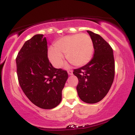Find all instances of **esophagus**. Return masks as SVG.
<instances>
[{
	"instance_id": "esophagus-1",
	"label": "esophagus",
	"mask_w": 135,
	"mask_h": 135,
	"mask_svg": "<svg viewBox=\"0 0 135 135\" xmlns=\"http://www.w3.org/2000/svg\"><path fill=\"white\" fill-rule=\"evenodd\" d=\"M68 74H69V75H72L73 71L72 70H68Z\"/></svg>"
}]
</instances>
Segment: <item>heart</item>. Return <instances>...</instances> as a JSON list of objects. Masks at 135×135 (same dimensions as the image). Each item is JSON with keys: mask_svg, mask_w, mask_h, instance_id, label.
Instances as JSON below:
<instances>
[{"mask_svg": "<svg viewBox=\"0 0 135 135\" xmlns=\"http://www.w3.org/2000/svg\"><path fill=\"white\" fill-rule=\"evenodd\" d=\"M94 46L91 37L88 34L78 33L62 37L54 44L48 52L49 60L57 68L62 66L64 56L75 66H82L91 60Z\"/></svg>", "mask_w": 135, "mask_h": 135, "instance_id": "1", "label": "heart"}]
</instances>
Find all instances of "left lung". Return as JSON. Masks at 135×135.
Segmentation results:
<instances>
[{
    "label": "left lung",
    "mask_w": 135,
    "mask_h": 135,
    "mask_svg": "<svg viewBox=\"0 0 135 135\" xmlns=\"http://www.w3.org/2000/svg\"><path fill=\"white\" fill-rule=\"evenodd\" d=\"M93 42L94 53L89 63L73 74L78 78L77 93L82 101L95 103L101 101L110 89L114 75L115 61L112 48L100 35L88 30Z\"/></svg>",
    "instance_id": "1"
}]
</instances>
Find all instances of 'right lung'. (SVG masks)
I'll list each match as a JSON object with an SVG mask.
<instances>
[{
  "mask_svg": "<svg viewBox=\"0 0 135 135\" xmlns=\"http://www.w3.org/2000/svg\"><path fill=\"white\" fill-rule=\"evenodd\" d=\"M17 75L21 89L34 105L51 109L61 101L68 73L52 66L47 57V44L42 34L25 42L16 58Z\"/></svg>",
  "mask_w": 135,
  "mask_h": 135,
  "instance_id": "1",
  "label": "right lung"
}]
</instances>
